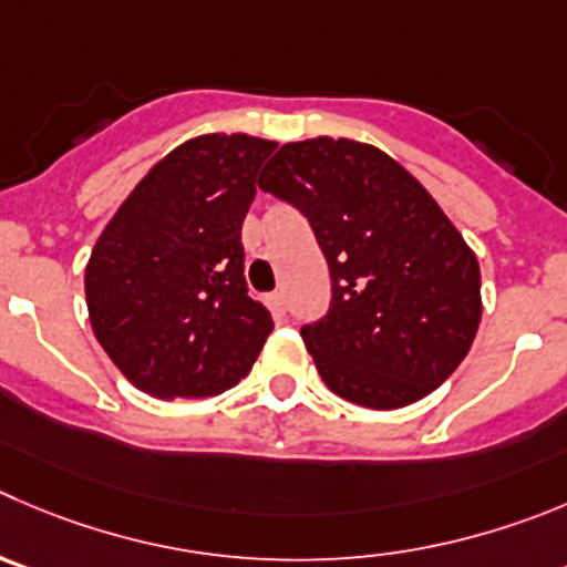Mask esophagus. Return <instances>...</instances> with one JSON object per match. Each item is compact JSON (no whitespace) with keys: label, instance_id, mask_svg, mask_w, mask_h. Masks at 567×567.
I'll use <instances>...</instances> for the list:
<instances>
[{"label":"esophagus","instance_id":"obj_1","mask_svg":"<svg viewBox=\"0 0 567 567\" xmlns=\"http://www.w3.org/2000/svg\"><path fill=\"white\" fill-rule=\"evenodd\" d=\"M267 303H269V309H272L278 317L287 315V298H284V292L267 295Z\"/></svg>","mask_w":567,"mask_h":567}]
</instances>
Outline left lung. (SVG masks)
<instances>
[{
	"label": "left lung",
	"mask_w": 567,
	"mask_h": 567,
	"mask_svg": "<svg viewBox=\"0 0 567 567\" xmlns=\"http://www.w3.org/2000/svg\"><path fill=\"white\" fill-rule=\"evenodd\" d=\"M258 186L309 219L331 309L300 328L326 386L368 409H401L449 379L476 339L482 272L423 183L373 144H284Z\"/></svg>",
	"instance_id": "left-lung-1"
}]
</instances>
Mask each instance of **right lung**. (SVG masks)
Here are the masks:
<instances>
[{
    "label": "right lung",
    "instance_id": "add662e5",
    "mask_svg": "<svg viewBox=\"0 0 567 567\" xmlns=\"http://www.w3.org/2000/svg\"><path fill=\"white\" fill-rule=\"evenodd\" d=\"M275 142L206 133L161 158L85 264L96 342L153 398H208L256 364L272 317L247 295L241 223Z\"/></svg>",
    "mask_w": 567,
    "mask_h": 567
}]
</instances>
